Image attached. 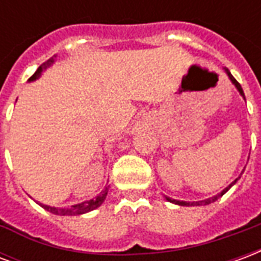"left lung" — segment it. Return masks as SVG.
<instances>
[{
    "label": "left lung",
    "instance_id": "left-lung-1",
    "mask_svg": "<svg viewBox=\"0 0 261 261\" xmlns=\"http://www.w3.org/2000/svg\"><path fill=\"white\" fill-rule=\"evenodd\" d=\"M225 72H226V74H228V76H229V80L232 81V84H233V85L236 86V89H238V91H239V93H241L242 96H243V99H245V93H243V89H242L241 84H239V82H238V81H236L235 78H233V76H232V74H230V72H229V69H228V68H225ZM239 179H241V176H239V177H238V179H235V180L232 181V183H230L229 186L226 187V189H224V190H222V192L219 193V194H217V196L211 197V198H207V200H202V201L187 202V201H180V200H172V198H169V197H166V200H168V201H170V202H173V204H177V205H201V204H211V202H214V201H215V200H218L219 197H222V196H224L225 193L228 192V190H229L230 187H232V186H233V185H235L236 180H239Z\"/></svg>",
    "mask_w": 261,
    "mask_h": 261
}]
</instances>
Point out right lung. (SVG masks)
<instances>
[{"mask_svg": "<svg viewBox=\"0 0 261 261\" xmlns=\"http://www.w3.org/2000/svg\"><path fill=\"white\" fill-rule=\"evenodd\" d=\"M53 63H54L53 57H51L50 60H47L46 63H43V64L36 69V72L29 78V81L37 80V78L40 76V74H42L43 69H46L47 67H50ZM108 190H109V187H105V190H102L100 194L95 197V198H92V200H89V201L81 202V204H75V205H71V207L68 208H56V207H50V205H44V204H40V205H42L44 210H47L48 213H53L56 214V215H81V214L89 213V211H92V210L100 207V205H102V202L105 201L106 196H108Z\"/></svg>", "mask_w": 261, "mask_h": 261, "instance_id": "obj_1", "label": "right lung"}]
</instances>
